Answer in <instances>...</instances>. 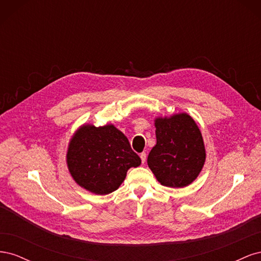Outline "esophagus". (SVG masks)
<instances>
[{
    "instance_id": "esophagus-1",
    "label": "esophagus",
    "mask_w": 261,
    "mask_h": 261,
    "mask_svg": "<svg viewBox=\"0 0 261 261\" xmlns=\"http://www.w3.org/2000/svg\"><path fill=\"white\" fill-rule=\"evenodd\" d=\"M140 159H141V162L143 163H145L146 162V156H147V154H146V152H141L140 154Z\"/></svg>"
}]
</instances>
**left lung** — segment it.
<instances>
[{"label":"left lung","mask_w":261,"mask_h":261,"mask_svg":"<svg viewBox=\"0 0 261 261\" xmlns=\"http://www.w3.org/2000/svg\"><path fill=\"white\" fill-rule=\"evenodd\" d=\"M156 144L148 155V167L161 185L185 187L199 175L206 161L201 133L187 113L154 120Z\"/></svg>","instance_id":"obj_1"}]
</instances>
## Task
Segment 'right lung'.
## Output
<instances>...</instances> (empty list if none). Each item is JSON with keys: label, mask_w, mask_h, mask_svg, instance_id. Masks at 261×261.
<instances>
[{"label": "right lung", "mask_w": 261, "mask_h": 261, "mask_svg": "<svg viewBox=\"0 0 261 261\" xmlns=\"http://www.w3.org/2000/svg\"><path fill=\"white\" fill-rule=\"evenodd\" d=\"M66 162L78 185L96 195H107L116 191L127 171L137 168L141 160L114 125L84 124L69 141Z\"/></svg>", "instance_id": "1"}]
</instances>
